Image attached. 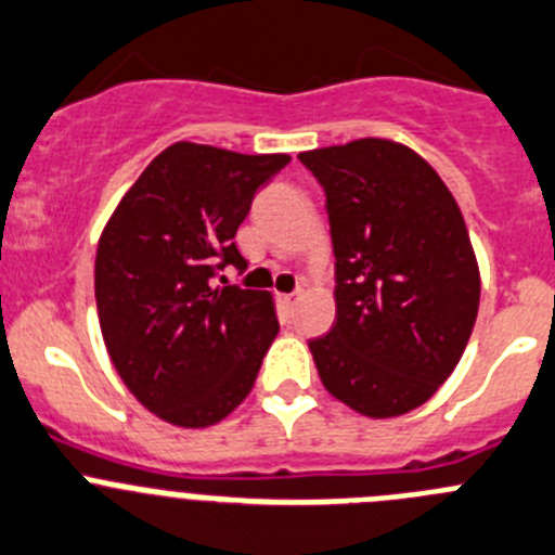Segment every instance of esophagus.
I'll use <instances>...</instances> for the list:
<instances>
[{
  "mask_svg": "<svg viewBox=\"0 0 555 555\" xmlns=\"http://www.w3.org/2000/svg\"><path fill=\"white\" fill-rule=\"evenodd\" d=\"M278 299H281V305H286V308H292V305L297 302V294H278Z\"/></svg>",
  "mask_w": 555,
  "mask_h": 555,
  "instance_id": "34e87169",
  "label": "esophagus"
}]
</instances>
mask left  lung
Wrapping results in <instances>:
<instances>
[{"instance_id":"8db88e82","label":"left lung","mask_w":555,"mask_h":555,"mask_svg":"<svg viewBox=\"0 0 555 555\" xmlns=\"http://www.w3.org/2000/svg\"><path fill=\"white\" fill-rule=\"evenodd\" d=\"M326 195L337 319L310 340L324 387L365 416L425 403L455 371L479 269L455 198L409 146L360 139L302 152Z\"/></svg>"}]
</instances>
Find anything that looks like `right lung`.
Instances as JSON below:
<instances>
[{"mask_svg": "<svg viewBox=\"0 0 555 555\" xmlns=\"http://www.w3.org/2000/svg\"><path fill=\"white\" fill-rule=\"evenodd\" d=\"M288 163L179 141L144 168L100 236L94 299L105 348L130 392L171 425L207 427L231 414L281 330L267 292L215 278L247 269L236 229L258 188Z\"/></svg>", "mask_w": 555, "mask_h": 555, "instance_id": "obj_1", "label": "right lung"}]
</instances>
